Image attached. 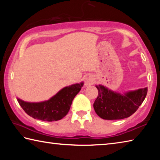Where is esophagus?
<instances>
[{
  "label": "esophagus",
  "mask_w": 160,
  "mask_h": 160,
  "mask_svg": "<svg viewBox=\"0 0 160 160\" xmlns=\"http://www.w3.org/2000/svg\"><path fill=\"white\" fill-rule=\"evenodd\" d=\"M85 82H86L87 85H92V82H93V78L90 77V76L87 77V78L85 79Z\"/></svg>",
  "instance_id": "obj_1"
}]
</instances>
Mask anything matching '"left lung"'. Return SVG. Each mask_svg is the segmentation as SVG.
<instances>
[{
	"mask_svg": "<svg viewBox=\"0 0 160 160\" xmlns=\"http://www.w3.org/2000/svg\"><path fill=\"white\" fill-rule=\"evenodd\" d=\"M96 88L99 94L93 107L97 114L105 120H118L131 116L141 105L148 92V88L123 94L102 85H96Z\"/></svg>",
	"mask_w": 160,
	"mask_h": 160,
	"instance_id": "8db88e82",
	"label": "left lung"
}]
</instances>
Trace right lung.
<instances>
[{"label": "right lung", "instance_id": "1", "mask_svg": "<svg viewBox=\"0 0 160 160\" xmlns=\"http://www.w3.org/2000/svg\"><path fill=\"white\" fill-rule=\"evenodd\" d=\"M83 85L82 82L65 87L47 101L28 102L17 99L23 110L32 118L44 121H58L68 113L72 100Z\"/></svg>", "mask_w": 160, "mask_h": 160}]
</instances>
